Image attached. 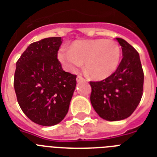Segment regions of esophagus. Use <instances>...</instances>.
Returning a JSON list of instances; mask_svg holds the SVG:
<instances>
[{
  "mask_svg": "<svg viewBox=\"0 0 157 157\" xmlns=\"http://www.w3.org/2000/svg\"><path fill=\"white\" fill-rule=\"evenodd\" d=\"M86 81V80H85V79H84L81 76H78L77 77H76V81H77V82H81V81Z\"/></svg>",
  "mask_w": 157,
  "mask_h": 157,
  "instance_id": "obj_1",
  "label": "esophagus"
}]
</instances>
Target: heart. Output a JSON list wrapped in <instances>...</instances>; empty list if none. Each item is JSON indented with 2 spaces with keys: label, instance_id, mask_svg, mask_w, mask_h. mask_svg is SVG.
<instances>
[{
  "label": "heart",
  "instance_id": "1",
  "mask_svg": "<svg viewBox=\"0 0 157 157\" xmlns=\"http://www.w3.org/2000/svg\"><path fill=\"white\" fill-rule=\"evenodd\" d=\"M58 57L67 71H75L85 61V70L92 78H107L118 67L121 50L113 40H76L71 49L62 48Z\"/></svg>",
  "mask_w": 157,
  "mask_h": 157
}]
</instances>
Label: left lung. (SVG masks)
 <instances>
[{
  "label": "left lung",
  "mask_w": 157,
  "mask_h": 157,
  "mask_svg": "<svg viewBox=\"0 0 157 157\" xmlns=\"http://www.w3.org/2000/svg\"><path fill=\"white\" fill-rule=\"evenodd\" d=\"M123 58L111 76L101 81H90V102L101 118L121 121L136 109L144 91V71L139 53L124 39L117 38Z\"/></svg>",
  "instance_id": "obj_1"
}]
</instances>
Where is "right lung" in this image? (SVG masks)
<instances>
[{
	"label": "right lung",
	"mask_w": 157,
	"mask_h": 157,
	"mask_svg": "<svg viewBox=\"0 0 157 157\" xmlns=\"http://www.w3.org/2000/svg\"><path fill=\"white\" fill-rule=\"evenodd\" d=\"M61 37L32 43L16 63L13 86L23 113L36 124L51 126L68 112L76 76L63 71L58 56Z\"/></svg>",
	"instance_id": "obj_1"
}]
</instances>
